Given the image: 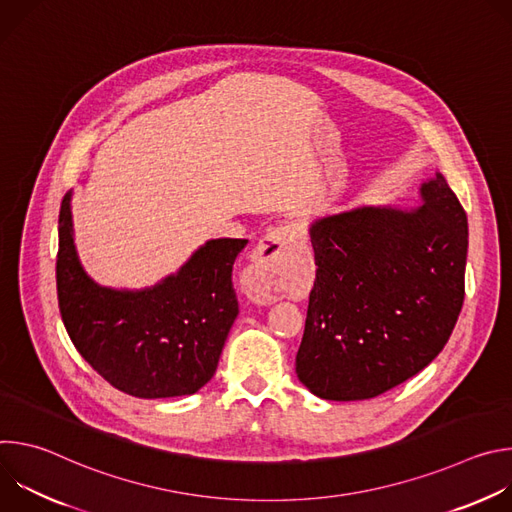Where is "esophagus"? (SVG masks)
I'll return each mask as SVG.
<instances>
[{"label":"esophagus","mask_w":512,"mask_h":512,"mask_svg":"<svg viewBox=\"0 0 512 512\" xmlns=\"http://www.w3.org/2000/svg\"><path fill=\"white\" fill-rule=\"evenodd\" d=\"M302 241V229L294 223L271 229L265 239L259 243L257 253L249 269L245 271V287L247 294L257 304L275 302L277 294V273L281 267V259L296 243Z\"/></svg>","instance_id":"obj_1"}]
</instances>
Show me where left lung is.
I'll use <instances>...</instances> for the list:
<instances>
[{
    "label": "left lung",
    "mask_w": 512,
    "mask_h": 512,
    "mask_svg": "<svg viewBox=\"0 0 512 512\" xmlns=\"http://www.w3.org/2000/svg\"><path fill=\"white\" fill-rule=\"evenodd\" d=\"M421 206H360L310 227V291L298 379L320 399L377 397L423 371L464 304L468 218L435 172Z\"/></svg>",
    "instance_id": "obj_1"
}]
</instances>
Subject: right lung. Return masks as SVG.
Segmentation results:
<instances>
[{
    "label": "right lung",
    "instance_id": "obj_1",
    "mask_svg": "<svg viewBox=\"0 0 512 512\" xmlns=\"http://www.w3.org/2000/svg\"><path fill=\"white\" fill-rule=\"evenodd\" d=\"M70 196L62 198L58 216L56 289L72 344L127 395L166 399L196 393L212 379L239 314L233 265L247 241L212 239L154 287H103L79 261Z\"/></svg>",
    "mask_w": 512,
    "mask_h": 512
}]
</instances>
